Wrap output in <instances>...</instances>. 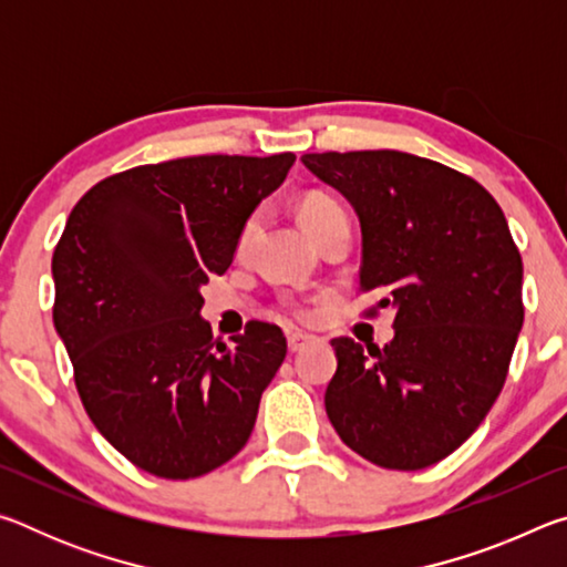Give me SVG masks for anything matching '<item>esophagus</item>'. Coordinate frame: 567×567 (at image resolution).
<instances>
[{
	"mask_svg": "<svg viewBox=\"0 0 567 567\" xmlns=\"http://www.w3.org/2000/svg\"><path fill=\"white\" fill-rule=\"evenodd\" d=\"M315 342L312 334H302V332H292L287 334V348H290V352H300L302 348H307V344Z\"/></svg>",
	"mask_w": 567,
	"mask_h": 567,
	"instance_id": "obj_1",
	"label": "esophagus"
}]
</instances>
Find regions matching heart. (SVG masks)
Returning a JSON list of instances; mask_svg holds the SVG:
<instances>
[{"mask_svg": "<svg viewBox=\"0 0 567 567\" xmlns=\"http://www.w3.org/2000/svg\"><path fill=\"white\" fill-rule=\"evenodd\" d=\"M297 215H300V223L305 225V229L310 235H315L320 227L332 223V219H348V215H344V209H342L338 199L330 197V195H322V192H310V195H305L300 203H297ZM255 227H257V217H249L247 223L243 225V229H239V235H237L239 252H243V249L249 245V239H252V235H255ZM282 307L300 320L312 318L310 307L297 302V300H285Z\"/></svg>", "mask_w": 567, "mask_h": 567, "instance_id": "heart-1", "label": "heart"}]
</instances>
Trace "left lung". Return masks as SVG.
<instances>
[{"label": "left lung", "mask_w": 567, "mask_h": 567, "mask_svg": "<svg viewBox=\"0 0 567 567\" xmlns=\"http://www.w3.org/2000/svg\"><path fill=\"white\" fill-rule=\"evenodd\" d=\"M362 227L360 292L395 310L385 348L334 338L324 410L342 443L422 470L465 443L505 385L523 328V260L480 182L398 150L302 155Z\"/></svg>", "instance_id": "1"}]
</instances>
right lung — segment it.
Masks as SVG:
<instances>
[{"label": "right lung", "mask_w": 567, "mask_h": 567, "mask_svg": "<svg viewBox=\"0 0 567 567\" xmlns=\"http://www.w3.org/2000/svg\"><path fill=\"white\" fill-rule=\"evenodd\" d=\"M292 152L140 165L94 185L54 247V328L94 427L157 477L225 465L252 433L287 354L282 330L249 322L233 344L199 318V287L233 265L252 209Z\"/></svg>", "instance_id": "right-lung-1"}]
</instances>
